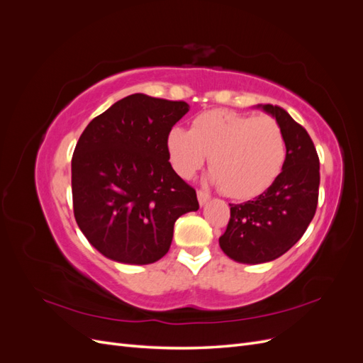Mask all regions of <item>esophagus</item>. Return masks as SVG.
<instances>
[{"label":"esophagus","mask_w":363,"mask_h":363,"mask_svg":"<svg viewBox=\"0 0 363 363\" xmlns=\"http://www.w3.org/2000/svg\"><path fill=\"white\" fill-rule=\"evenodd\" d=\"M196 196H199V203H200L201 206H204V204L208 201V199H211V195H208V194L204 192V191H199V192H196Z\"/></svg>","instance_id":"1"}]
</instances>
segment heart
Returning a JSON list of instances; mask_svg holds the SVG:
<instances>
[{
  "mask_svg": "<svg viewBox=\"0 0 363 363\" xmlns=\"http://www.w3.org/2000/svg\"><path fill=\"white\" fill-rule=\"evenodd\" d=\"M167 148L174 169L183 179L192 177L208 155L211 180L236 200L265 192L286 159V140L276 119L232 111L196 115L191 130L172 127Z\"/></svg>",
  "mask_w": 363,
  "mask_h": 363,
  "instance_id": "b5f03b06",
  "label": "heart"
}]
</instances>
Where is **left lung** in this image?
I'll return each mask as SVG.
<instances>
[{
  "label": "left lung",
  "mask_w": 363,
  "mask_h": 363,
  "mask_svg": "<svg viewBox=\"0 0 363 363\" xmlns=\"http://www.w3.org/2000/svg\"><path fill=\"white\" fill-rule=\"evenodd\" d=\"M276 118L286 140L277 180L255 200L230 204V221L219 247L239 263H265L292 248L309 227L318 204L320 159L309 133L284 108L259 104Z\"/></svg>",
  "instance_id": "8db88e82"
}]
</instances>
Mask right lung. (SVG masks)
<instances>
[{
    "mask_svg": "<svg viewBox=\"0 0 363 363\" xmlns=\"http://www.w3.org/2000/svg\"><path fill=\"white\" fill-rule=\"evenodd\" d=\"M184 101L133 94L94 118L72 156L74 216L91 245L128 265L167 255L179 216L199 211L195 189L169 163V130Z\"/></svg>",
    "mask_w": 363,
    "mask_h": 363,
    "instance_id": "1",
    "label": "right lung"
}]
</instances>
